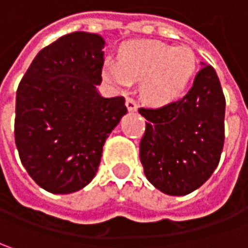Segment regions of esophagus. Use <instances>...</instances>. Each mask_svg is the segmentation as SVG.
Here are the masks:
<instances>
[{"label":"esophagus","instance_id":"esophagus-1","mask_svg":"<svg viewBox=\"0 0 248 248\" xmlns=\"http://www.w3.org/2000/svg\"><path fill=\"white\" fill-rule=\"evenodd\" d=\"M126 107H127V109L129 111H136L137 109V103H136V100L133 98H126Z\"/></svg>","mask_w":248,"mask_h":248}]
</instances>
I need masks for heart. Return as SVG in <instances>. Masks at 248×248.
<instances>
[{
    "instance_id": "obj_1",
    "label": "heart",
    "mask_w": 248,
    "mask_h": 248,
    "mask_svg": "<svg viewBox=\"0 0 248 248\" xmlns=\"http://www.w3.org/2000/svg\"><path fill=\"white\" fill-rule=\"evenodd\" d=\"M103 70L104 76L121 89L141 80L145 100L164 105L187 90L197 70V57L187 46L172 47L156 40H136L122 46L119 62L105 61Z\"/></svg>"
}]
</instances>
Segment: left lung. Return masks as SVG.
Wrapping results in <instances>:
<instances>
[{
  "label": "left lung",
  "mask_w": 248,
  "mask_h": 248,
  "mask_svg": "<svg viewBox=\"0 0 248 248\" xmlns=\"http://www.w3.org/2000/svg\"><path fill=\"white\" fill-rule=\"evenodd\" d=\"M225 105L217 72L205 65L182 100L139 109L147 119L140 161L151 185L185 196L211 178L223 150Z\"/></svg>",
  "instance_id": "8db88e82"
}]
</instances>
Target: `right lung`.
<instances>
[{"label":"right lung","mask_w":248,"mask_h":248,"mask_svg":"<svg viewBox=\"0 0 248 248\" xmlns=\"http://www.w3.org/2000/svg\"><path fill=\"white\" fill-rule=\"evenodd\" d=\"M101 36L75 31L43 48L19 83L15 143L40 187L68 194L97 173L103 145L127 112L124 97L104 98Z\"/></svg>","instance_id":"obj_1"}]
</instances>
